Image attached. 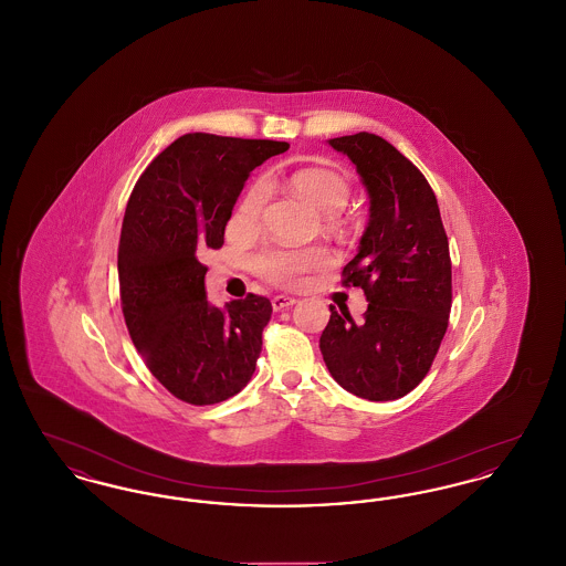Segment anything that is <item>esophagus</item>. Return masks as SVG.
I'll return each instance as SVG.
<instances>
[{
  "mask_svg": "<svg viewBox=\"0 0 566 566\" xmlns=\"http://www.w3.org/2000/svg\"><path fill=\"white\" fill-rule=\"evenodd\" d=\"M295 303V296L277 295L271 298V307H273V312H282V310H289V307H293Z\"/></svg>",
  "mask_w": 566,
  "mask_h": 566,
  "instance_id": "esophagus-1",
  "label": "esophagus"
}]
</instances>
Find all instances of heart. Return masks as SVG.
<instances>
[{
  "instance_id": "b5f03b06",
  "label": "heart",
  "mask_w": 566,
  "mask_h": 566,
  "mask_svg": "<svg viewBox=\"0 0 566 566\" xmlns=\"http://www.w3.org/2000/svg\"><path fill=\"white\" fill-rule=\"evenodd\" d=\"M291 189L305 199L316 212L324 214L326 227H339V210L350 199V182L344 174L326 167H303L289 178ZM271 187L268 178L254 180L243 192L240 216L245 222L259 220L268 201ZM331 263V254L323 245L303 248H270L254 259V270L265 280L280 286H298L307 273L321 271Z\"/></svg>"
}]
</instances>
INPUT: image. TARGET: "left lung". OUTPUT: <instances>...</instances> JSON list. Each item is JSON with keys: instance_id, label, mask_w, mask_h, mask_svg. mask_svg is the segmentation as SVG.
<instances>
[{"instance_id": "1", "label": "left lung", "mask_w": 566, "mask_h": 566, "mask_svg": "<svg viewBox=\"0 0 566 566\" xmlns=\"http://www.w3.org/2000/svg\"><path fill=\"white\" fill-rule=\"evenodd\" d=\"M346 155L369 195V222L344 284L369 301L363 321L331 305L321 335L328 374L352 395L395 401L431 369L452 307L450 245L437 197L420 169L379 135H344Z\"/></svg>"}]
</instances>
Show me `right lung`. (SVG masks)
<instances>
[{"mask_svg": "<svg viewBox=\"0 0 566 566\" xmlns=\"http://www.w3.org/2000/svg\"><path fill=\"white\" fill-rule=\"evenodd\" d=\"M286 150V142L182 135L129 197L118 243L123 316L150 374L180 401H227L256 369L270 298L250 293L216 307L199 254L224 243L250 171Z\"/></svg>", "mask_w": 566, "mask_h": 566, "instance_id": "obj_1", "label": "right lung"}]
</instances>
